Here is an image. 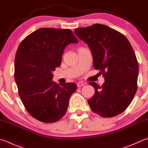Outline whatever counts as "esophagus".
I'll return each mask as SVG.
<instances>
[{
	"instance_id": "34e87169",
	"label": "esophagus",
	"mask_w": 148,
	"mask_h": 148,
	"mask_svg": "<svg viewBox=\"0 0 148 148\" xmlns=\"http://www.w3.org/2000/svg\"><path fill=\"white\" fill-rule=\"evenodd\" d=\"M77 86H78V87H81V86H84L85 84L84 83H82V82H78V83L77 84Z\"/></svg>"
}]
</instances>
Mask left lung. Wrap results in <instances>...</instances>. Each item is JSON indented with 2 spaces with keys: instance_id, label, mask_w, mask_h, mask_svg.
Returning a JSON list of instances; mask_svg holds the SVG:
<instances>
[{
  "instance_id": "1",
  "label": "left lung",
  "mask_w": 148,
  "mask_h": 148,
  "mask_svg": "<svg viewBox=\"0 0 148 148\" xmlns=\"http://www.w3.org/2000/svg\"><path fill=\"white\" fill-rule=\"evenodd\" d=\"M75 34L89 46L94 67L105 81L101 86L89 82L95 89L88 101L92 110L104 118L120 114L131 104L138 88V63L131 45L122 34L104 25L77 28Z\"/></svg>"
}]
</instances>
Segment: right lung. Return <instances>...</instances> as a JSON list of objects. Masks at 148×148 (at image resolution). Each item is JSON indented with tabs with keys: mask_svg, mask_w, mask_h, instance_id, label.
<instances>
[{
	"mask_svg": "<svg viewBox=\"0 0 148 148\" xmlns=\"http://www.w3.org/2000/svg\"><path fill=\"white\" fill-rule=\"evenodd\" d=\"M77 43L71 30L41 28L18 47L14 70L18 94L28 112L36 120L54 123L66 113L77 85L57 84L51 81L52 72L60 66L65 47Z\"/></svg>",
	"mask_w": 148,
	"mask_h": 148,
	"instance_id": "right-lung-1",
	"label": "right lung"
}]
</instances>
